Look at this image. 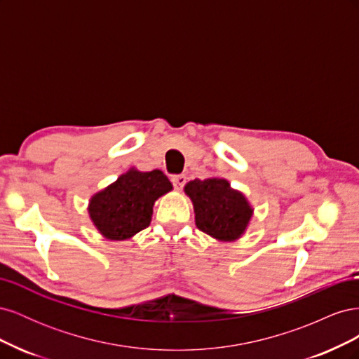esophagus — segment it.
I'll list each match as a JSON object with an SVG mask.
<instances>
[{
  "instance_id": "esophagus-1",
  "label": "esophagus",
  "mask_w": 359,
  "mask_h": 359,
  "mask_svg": "<svg viewBox=\"0 0 359 359\" xmlns=\"http://www.w3.org/2000/svg\"><path fill=\"white\" fill-rule=\"evenodd\" d=\"M173 187L177 190H181L184 187V184H186V175H172L170 178Z\"/></svg>"
}]
</instances>
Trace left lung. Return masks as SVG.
<instances>
[{
	"label": "left lung",
	"mask_w": 359,
	"mask_h": 359,
	"mask_svg": "<svg viewBox=\"0 0 359 359\" xmlns=\"http://www.w3.org/2000/svg\"><path fill=\"white\" fill-rule=\"evenodd\" d=\"M187 196L194 206L198 229L219 241H235L248 226L253 215L244 194L233 190L224 178L194 180L187 182Z\"/></svg>",
	"instance_id": "8db88e82"
}]
</instances>
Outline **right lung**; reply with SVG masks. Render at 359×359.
<instances>
[{"instance_id":"right-lung-1","label":"right lung","mask_w":359,"mask_h":359,"mask_svg":"<svg viewBox=\"0 0 359 359\" xmlns=\"http://www.w3.org/2000/svg\"><path fill=\"white\" fill-rule=\"evenodd\" d=\"M170 190L172 184L161 170L132 168L94 194L88 212L97 231L107 240H127L149 226L154 202Z\"/></svg>"}]
</instances>
